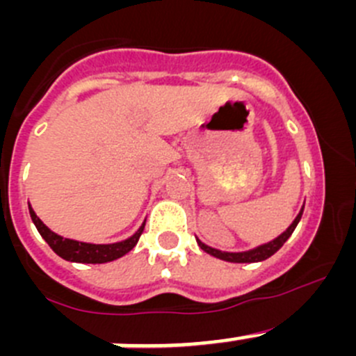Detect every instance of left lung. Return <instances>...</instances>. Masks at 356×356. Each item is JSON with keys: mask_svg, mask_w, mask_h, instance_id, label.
Listing matches in <instances>:
<instances>
[{"mask_svg": "<svg viewBox=\"0 0 356 356\" xmlns=\"http://www.w3.org/2000/svg\"><path fill=\"white\" fill-rule=\"evenodd\" d=\"M301 215H303V208H301V211L298 213V217L294 218L293 224L289 225L288 229H286V232H282L279 238H275L274 241L267 243V245H261L258 248H254V250H250V251H243V253H227V251H220V250H215V248H210L207 245H203V243L200 241V239H196L198 241L200 248L203 251H207L208 254H213L215 258H220V260H225V261H232V264H254V261H261V260H267L268 257H272V254L275 253V251H279L284 245L286 241L289 239V236L293 234V231L296 229L298 222H300Z\"/></svg>", "mask_w": 356, "mask_h": 356, "instance_id": "left-lung-1", "label": "left lung"}]
</instances>
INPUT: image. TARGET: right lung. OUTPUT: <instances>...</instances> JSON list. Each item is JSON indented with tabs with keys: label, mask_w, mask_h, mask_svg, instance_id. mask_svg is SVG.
Listing matches in <instances>:
<instances>
[{
	"label": "right lung",
	"mask_w": 356,
	"mask_h": 356,
	"mask_svg": "<svg viewBox=\"0 0 356 356\" xmlns=\"http://www.w3.org/2000/svg\"><path fill=\"white\" fill-rule=\"evenodd\" d=\"M29 213H31L32 222H34L35 229L39 231V234L42 236L49 248L55 251L58 257H62L63 260L68 261H77V264H106V261H113L117 258L124 257L125 253L132 250L138 245L139 238L143 234V229L145 224L139 227V231L134 236H131L129 239L120 243H113V245H91V243H81L74 241V239H65L62 236L55 234L53 231H49L44 224L41 222V218L34 213L31 207H29Z\"/></svg>",
	"instance_id": "right-lung-1"
}]
</instances>
